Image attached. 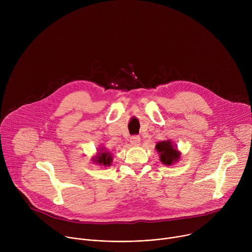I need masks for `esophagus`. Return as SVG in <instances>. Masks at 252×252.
<instances>
[{"label":"esophagus","mask_w":252,"mask_h":252,"mask_svg":"<svg viewBox=\"0 0 252 252\" xmlns=\"http://www.w3.org/2000/svg\"><path fill=\"white\" fill-rule=\"evenodd\" d=\"M139 141H140V137L138 135H132L130 137V143L133 147H137L139 145Z\"/></svg>","instance_id":"esophagus-1"}]
</instances>
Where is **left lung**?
Returning a JSON list of instances; mask_svg holds the SVG:
<instances>
[{"instance_id": "left-lung-1", "label": "left lung", "mask_w": 252, "mask_h": 252, "mask_svg": "<svg viewBox=\"0 0 252 252\" xmlns=\"http://www.w3.org/2000/svg\"><path fill=\"white\" fill-rule=\"evenodd\" d=\"M158 153H159L160 161L163 164L170 165L173 162H176L179 158V153L176 151L175 147L172 146L170 140H163L158 142L156 146Z\"/></svg>"}]
</instances>
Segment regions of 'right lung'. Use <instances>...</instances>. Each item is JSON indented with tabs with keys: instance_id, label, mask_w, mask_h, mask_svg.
Instances as JSON below:
<instances>
[{
	"instance_id": "add662e5",
	"label": "right lung",
	"mask_w": 252,
	"mask_h": 252,
	"mask_svg": "<svg viewBox=\"0 0 252 252\" xmlns=\"http://www.w3.org/2000/svg\"><path fill=\"white\" fill-rule=\"evenodd\" d=\"M94 161L99 164H103L104 166L110 165L112 162V156L110 155V153H106V152L98 153V156L95 158Z\"/></svg>"
}]
</instances>
